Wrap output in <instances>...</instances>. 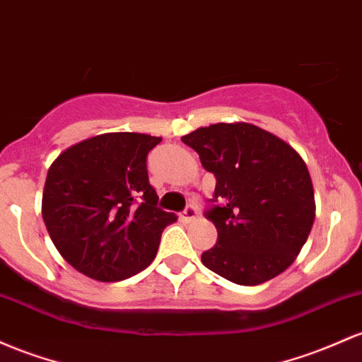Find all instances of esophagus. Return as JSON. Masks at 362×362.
Masks as SVG:
<instances>
[{
  "label": "esophagus",
  "mask_w": 362,
  "mask_h": 362,
  "mask_svg": "<svg viewBox=\"0 0 362 362\" xmlns=\"http://www.w3.org/2000/svg\"><path fill=\"white\" fill-rule=\"evenodd\" d=\"M197 213H199V208L196 204H189L184 211L180 213V220L184 221H192L197 218Z\"/></svg>",
  "instance_id": "34e87169"
}]
</instances>
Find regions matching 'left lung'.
Instances as JSON below:
<instances>
[{
    "instance_id": "left-lung-1",
    "label": "left lung",
    "mask_w": 362,
    "mask_h": 362,
    "mask_svg": "<svg viewBox=\"0 0 362 362\" xmlns=\"http://www.w3.org/2000/svg\"><path fill=\"white\" fill-rule=\"evenodd\" d=\"M216 177L204 216L218 230L202 252L211 272L257 285L288 268L315 221L308 166L287 142L251 123H216L182 137Z\"/></svg>"
}]
</instances>
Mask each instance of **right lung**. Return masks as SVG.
Returning a JSON list of instances; mask_svg holds the SVG:
<instances>
[{
	"mask_svg": "<svg viewBox=\"0 0 362 362\" xmlns=\"http://www.w3.org/2000/svg\"><path fill=\"white\" fill-rule=\"evenodd\" d=\"M161 137L115 132L90 137L51 165L42 218L69 264L99 281H118L148 268L163 230L177 220L158 208L148 154Z\"/></svg>",
	"mask_w": 362,
	"mask_h": 362,
	"instance_id": "1",
	"label": "right lung"
}]
</instances>
